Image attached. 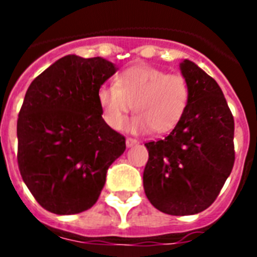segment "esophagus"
I'll return each mask as SVG.
<instances>
[{
	"mask_svg": "<svg viewBox=\"0 0 257 257\" xmlns=\"http://www.w3.org/2000/svg\"><path fill=\"white\" fill-rule=\"evenodd\" d=\"M125 144H126V147H128V148H132L133 145L139 144V141H137L136 139H131V137H128V139H126V141H125Z\"/></svg>",
	"mask_w": 257,
	"mask_h": 257,
	"instance_id": "obj_1",
	"label": "esophagus"
}]
</instances>
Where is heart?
I'll return each instance as SVG.
<instances>
[{"label":"heart","instance_id":"heart-1","mask_svg":"<svg viewBox=\"0 0 257 257\" xmlns=\"http://www.w3.org/2000/svg\"><path fill=\"white\" fill-rule=\"evenodd\" d=\"M189 84L181 74L165 73L137 64L122 70L114 85L97 89L96 98L109 128L120 129L135 106L139 114L126 125L132 133L169 132L179 124L189 104Z\"/></svg>","mask_w":257,"mask_h":257}]
</instances>
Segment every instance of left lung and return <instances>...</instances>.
<instances>
[{"label": "left lung", "mask_w": 257, "mask_h": 257, "mask_svg": "<svg viewBox=\"0 0 257 257\" xmlns=\"http://www.w3.org/2000/svg\"><path fill=\"white\" fill-rule=\"evenodd\" d=\"M189 104L164 140L145 147L144 191L153 207L173 216L195 215L219 196L235 163V121L219 84L195 62H180Z\"/></svg>", "instance_id": "1"}]
</instances>
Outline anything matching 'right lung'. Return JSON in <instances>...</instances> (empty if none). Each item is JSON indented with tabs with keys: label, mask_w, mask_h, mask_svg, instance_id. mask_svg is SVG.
Segmentation results:
<instances>
[{
	"label": "right lung",
	"mask_w": 257,
	"mask_h": 257,
	"mask_svg": "<svg viewBox=\"0 0 257 257\" xmlns=\"http://www.w3.org/2000/svg\"><path fill=\"white\" fill-rule=\"evenodd\" d=\"M116 72L105 58L68 54L26 90L17 120L18 168L46 211L74 215L93 207L108 168L124 153L125 137L106 125L96 98Z\"/></svg>",
	"instance_id": "right-lung-1"
}]
</instances>
